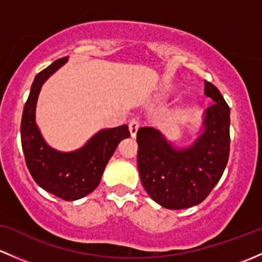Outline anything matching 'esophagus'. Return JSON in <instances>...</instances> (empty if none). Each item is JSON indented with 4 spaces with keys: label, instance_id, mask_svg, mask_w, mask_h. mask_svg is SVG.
I'll return each instance as SVG.
<instances>
[{
    "label": "esophagus",
    "instance_id": "esophagus-1",
    "mask_svg": "<svg viewBox=\"0 0 262 262\" xmlns=\"http://www.w3.org/2000/svg\"><path fill=\"white\" fill-rule=\"evenodd\" d=\"M140 127V123L137 120H131L130 123H128V128H130V132H131V136L132 137H136V134H137V130H139Z\"/></svg>",
    "mask_w": 262,
    "mask_h": 262
}]
</instances>
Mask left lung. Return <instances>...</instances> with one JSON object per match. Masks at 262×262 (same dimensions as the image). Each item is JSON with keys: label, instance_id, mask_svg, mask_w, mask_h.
Masks as SVG:
<instances>
[{"label": "left lung", "instance_id": "obj_1", "mask_svg": "<svg viewBox=\"0 0 262 262\" xmlns=\"http://www.w3.org/2000/svg\"><path fill=\"white\" fill-rule=\"evenodd\" d=\"M204 94L214 103L203 112L196 139L177 146L154 127L137 131V166L151 199L168 209L196 206L208 196L225 171L230 155V107L206 82Z\"/></svg>", "mask_w": 262, "mask_h": 262}]
</instances>
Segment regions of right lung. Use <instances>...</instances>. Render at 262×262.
<instances>
[{
	"label": "right lung",
	"instance_id": "1",
	"mask_svg": "<svg viewBox=\"0 0 262 262\" xmlns=\"http://www.w3.org/2000/svg\"><path fill=\"white\" fill-rule=\"evenodd\" d=\"M67 61L68 56L58 59L35 77L24 107L21 144L35 182L64 201H77L98 187L107 163L118 144L130 137V131L127 125L102 128L82 147L73 151L56 150L45 141L36 123L37 98L42 84Z\"/></svg>",
	"mask_w": 262,
	"mask_h": 262
}]
</instances>
